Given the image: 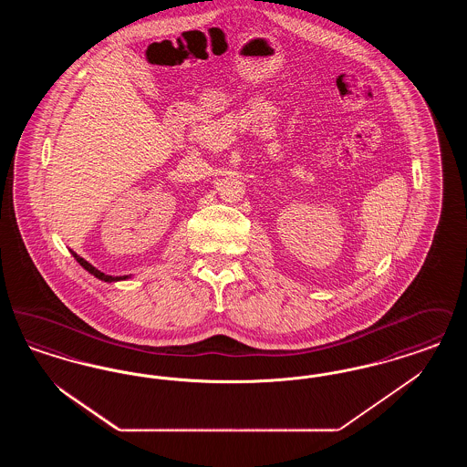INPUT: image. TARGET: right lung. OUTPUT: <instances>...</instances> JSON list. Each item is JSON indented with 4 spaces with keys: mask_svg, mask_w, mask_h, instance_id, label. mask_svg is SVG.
I'll return each instance as SVG.
<instances>
[{
    "mask_svg": "<svg viewBox=\"0 0 467 467\" xmlns=\"http://www.w3.org/2000/svg\"><path fill=\"white\" fill-rule=\"evenodd\" d=\"M69 252H71V255L77 259V263H78L80 266L84 267V269H88L90 275H94L96 278H99V280H103V282H109V284H111V282H120V280H126V278H130V276H110V275H105L103 271L96 269V267L92 266V265H89L86 259H82L78 254H75L73 250H69Z\"/></svg>",
    "mask_w": 467,
    "mask_h": 467,
    "instance_id": "1",
    "label": "right lung"
}]
</instances>
